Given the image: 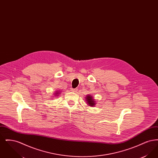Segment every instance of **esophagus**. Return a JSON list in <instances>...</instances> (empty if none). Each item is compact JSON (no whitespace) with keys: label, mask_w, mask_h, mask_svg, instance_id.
Returning a JSON list of instances; mask_svg holds the SVG:
<instances>
[{"label":"esophagus","mask_w":158,"mask_h":158,"mask_svg":"<svg viewBox=\"0 0 158 158\" xmlns=\"http://www.w3.org/2000/svg\"><path fill=\"white\" fill-rule=\"evenodd\" d=\"M77 89H73V88H72V89H71V91H72V92H77Z\"/></svg>","instance_id":"obj_1"}]
</instances>
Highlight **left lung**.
<instances>
[{"instance_id": "left-lung-1", "label": "left lung", "mask_w": 158, "mask_h": 158, "mask_svg": "<svg viewBox=\"0 0 158 158\" xmlns=\"http://www.w3.org/2000/svg\"><path fill=\"white\" fill-rule=\"evenodd\" d=\"M94 97L92 95H86L85 97V101H86V104L90 106H95V104H97L96 101L94 100Z\"/></svg>"}]
</instances>
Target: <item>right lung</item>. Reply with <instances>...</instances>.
Returning <instances> with one entry per match:
<instances>
[{"label":"right lung","instance_id":"add662e5","mask_svg":"<svg viewBox=\"0 0 158 158\" xmlns=\"http://www.w3.org/2000/svg\"><path fill=\"white\" fill-rule=\"evenodd\" d=\"M61 94V92H60V90H56V92H55V93H54V96H55V97H58L59 96V95ZM54 96H53V97H54Z\"/></svg>","mask_w":158,"mask_h":158}]
</instances>
